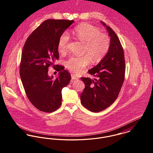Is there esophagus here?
Here are the masks:
<instances>
[{
  "label": "esophagus",
  "instance_id": "obj_1",
  "mask_svg": "<svg viewBox=\"0 0 153 153\" xmlns=\"http://www.w3.org/2000/svg\"><path fill=\"white\" fill-rule=\"evenodd\" d=\"M71 78H72V80H78V77H76L75 75H74V74H71Z\"/></svg>",
  "mask_w": 153,
  "mask_h": 153
}]
</instances>
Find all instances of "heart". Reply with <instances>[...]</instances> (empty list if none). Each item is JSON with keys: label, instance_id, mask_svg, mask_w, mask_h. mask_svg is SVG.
Returning <instances> with one entry per match:
<instances>
[{"label": "heart", "instance_id": "obj_1", "mask_svg": "<svg viewBox=\"0 0 153 153\" xmlns=\"http://www.w3.org/2000/svg\"><path fill=\"white\" fill-rule=\"evenodd\" d=\"M73 35L79 41L84 43L83 54L87 55L92 62H96L102 59L107 54L110 47L109 36L101 33V30L91 25L82 24L75 27ZM69 35L64 32L59 38L58 49L63 53L68 48L70 42ZM89 59L87 56H71L65 61V66L74 73H79L89 64Z\"/></svg>", "mask_w": 153, "mask_h": 153}]
</instances>
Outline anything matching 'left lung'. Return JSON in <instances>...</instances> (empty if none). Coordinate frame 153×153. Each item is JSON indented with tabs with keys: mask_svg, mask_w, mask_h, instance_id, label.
Listing matches in <instances>:
<instances>
[{
	"mask_svg": "<svg viewBox=\"0 0 153 153\" xmlns=\"http://www.w3.org/2000/svg\"><path fill=\"white\" fill-rule=\"evenodd\" d=\"M110 36V47L100 63L88 71L97 77H81L85 89L81 95L82 105L90 111L98 112L112 104L117 98L125 78L126 64L123 46L116 33L102 21Z\"/></svg>",
	"mask_w": 153,
	"mask_h": 153,
	"instance_id": "obj_1",
	"label": "left lung"
}]
</instances>
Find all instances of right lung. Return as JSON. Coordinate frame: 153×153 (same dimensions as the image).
Listing matches in <instances>:
<instances>
[{
  "label": "right lung",
  "mask_w": 153,
  "mask_h": 153,
  "mask_svg": "<svg viewBox=\"0 0 153 153\" xmlns=\"http://www.w3.org/2000/svg\"><path fill=\"white\" fill-rule=\"evenodd\" d=\"M74 21L46 20L29 35L23 46L19 69L22 84L30 102L41 111L52 112L60 107L62 89L71 81V74L54 63L59 59V38ZM51 65L60 71L55 79L47 74Z\"/></svg>",
  "instance_id": "add662e5"
}]
</instances>
